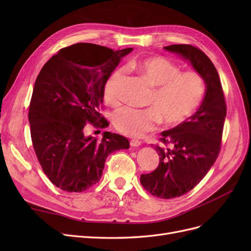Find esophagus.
Masks as SVG:
<instances>
[{
  "label": "esophagus",
  "mask_w": 251,
  "mask_h": 251,
  "mask_svg": "<svg viewBox=\"0 0 251 251\" xmlns=\"http://www.w3.org/2000/svg\"><path fill=\"white\" fill-rule=\"evenodd\" d=\"M130 146L133 147V148H137V147H140V146H141V142H140L139 140L133 139V140L130 141Z\"/></svg>",
  "instance_id": "1"
}]
</instances>
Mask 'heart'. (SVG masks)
<instances>
[{
	"instance_id": "1",
	"label": "heart",
	"mask_w": 251,
	"mask_h": 251,
	"mask_svg": "<svg viewBox=\"0 0 251 251\" xmlns=\"http://www.w3.org/2000/svg\"><path fill=\"white\" fill-rule=\"evenodd\" d=\"M151 87L153 94L147 109L125 107L115 112L113 124L117 131L130 137H141L161 123L165 126L183 124L199 108L206 91L203 77L194 71L180 72V68L162 56H151L130 63ZM124 69L114 70L103 87L104 100L116 107L121 102Z\"/></svg>"
}]
</instances>
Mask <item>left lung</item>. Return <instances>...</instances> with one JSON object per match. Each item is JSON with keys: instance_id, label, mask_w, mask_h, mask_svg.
I'll list each match as a JSON object with an SVG mask.
<instances>
[{"instance_id": "obj_1", "label": "left lung", "mask_w": 251, "mask_h": 251, "mask_svg": "<svg viewBox=\"0 0 251 251\" xmlns=\"http://www.w3.org/2000/svg\"><path fill=\"white\" fill-rule=\"evenodd\" d=\"M164 49L187 60L206 86L198 111L183 124L161 133L160 140L165 147L155 146L158 168L140 177L149 193L173 199L192 191L216 162L221 149L226 104L218 71L203 51L184 44Z\"/></svg>"}]
</instances>
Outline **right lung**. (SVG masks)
Wrapping results in <instances>:
<instances>
[{"label": "right lung", "instance_id": "add662e5", "mask_svg": "<svg viewBox=\"0 0 251 251\" xmlns=\"http://www.w3.org/2000/svg\"><path fill=\"white\" fill-rule=\"evenodd\" d=\"M132 50L75 44L60 49L37 75L28 113L33 149L44 173L65 192L87 191L100 180L108 156L130 147L121 135L104 132L97 140L83 130L87 124L108 126L98 112L104 83Z\"/></svg>", "mask_w": 251, "mask_h": 251}]
</instances>
